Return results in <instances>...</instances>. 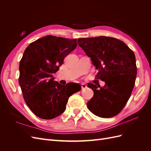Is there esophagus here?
Here are the masks:
<instances>
[{
	"label": "esophagus",
	"mask_w": 151,
	"mask_h": 151,
	"mask_svg": "<svg viewBox=\"0 0 151 151\" xmlns=\"http://www.w3.org/2000/svg\"><path fill=\"white\" fill-rule=\"evenodd\" d=\"M87 88V86H86L85 84H81V88H82V89H85V88Z\"/></svg>",
	"instance_id": "34e87169"
}]
</instances>
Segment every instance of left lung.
<instances>
[{
    "mask_svg": "<svg viewBox=\"0 0 151 151\" xmlns=\"http://www.w3.org/2000/svg\"><path fill=\"white\" fill-rule=\"evenodd\" d=\"M77 43L98 70L96 79L103 87L88 83L94 96L87 103L95 115L110 118L125 106L134 89L137 76L134 52L120 40L109 36L78 39Z\"/></svg>",
    "mask_w": 151,
    "mask_h": 151,
    "instance_id": "left-lung-1",
    "label": "left lung"
}]
</instances>
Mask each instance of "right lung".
Here are the masks:
<instances>
[{"label":"right lung","mask_w":151,"mask_h":151,"mask_svg":"<svg viewBox=\"0 0 151 151\" xmlns=\"http://www.w3.org/2000/svg\"><path fill=\"white\" fill-rule=\"evenodd\" d=\"M76 47L77 39L48 35L24 50L19 63V83L26 103L36 116L50 120L60 115L68 98L81 90L72 91L53 77Z\"/></svg>","instance_id":"right-lung-1"}]
</instances>
